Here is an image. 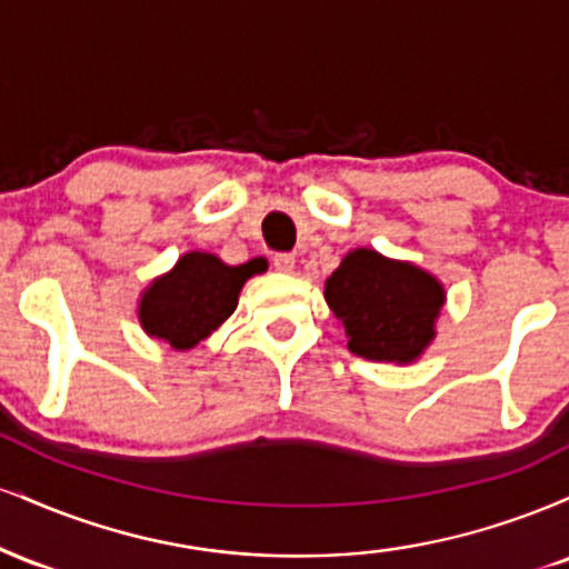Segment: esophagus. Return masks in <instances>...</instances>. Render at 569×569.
Listing matches in <instances>:
<instances>
[{
	"instance_id": "34e87169",
	"label": "esophagus",
	"mask_w": 569,
	"mask_h": 569,
	"mask_svg": "<svg viewBox=\"0 0 569 569\" xmlns=\"http://www.w3.org/2000/svg\"><path fill=\"white\" fill-rule=\"evenodd\" d=\"M272 264H276V270L280 272H293L297 259H293V253H276V257H272Z\"/></svg>"
}]
</instances>
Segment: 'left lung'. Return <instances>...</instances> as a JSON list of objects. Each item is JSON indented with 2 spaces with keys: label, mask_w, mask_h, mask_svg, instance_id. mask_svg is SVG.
Returning a JSON list of instances; mask_svg holds the SVG:
<instances>
[{
  "label": "left lung",
  "mask_w": 569,
  "mask_h": 569,
  "mask_svg": "<svg viewBox=\"0 0 569 569\" xmlns=\"http://www.w3.org/2000/svg\"><path fill=\"white\" fill-rule=\"evenodd\" d=\"M356 356L411 363L433 342L443 286L411 262L356 248L326 280L323 291Z\"/></svg>",
  "instance_id": "8db88e82"
}]
</instances>
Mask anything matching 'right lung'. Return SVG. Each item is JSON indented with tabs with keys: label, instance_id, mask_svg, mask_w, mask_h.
<instances>
[{
	"label": "right lung",
	"instance_id": "1",
	"mask_svg": "<svg viewBox=\"0 0 569 569\" xmlns=\"http://www.w3.org/2000/svg\"><path fill=\"white\" fill-rule=\"evenodd\" d=\"M262 270L264 259L230 267L213 253L189 251L141 293V329L176 350L194 348L232 316L243 283Z\"/></svg>",
	"mask_w": 569,
	"mask_h": 569
}]
</instances>
